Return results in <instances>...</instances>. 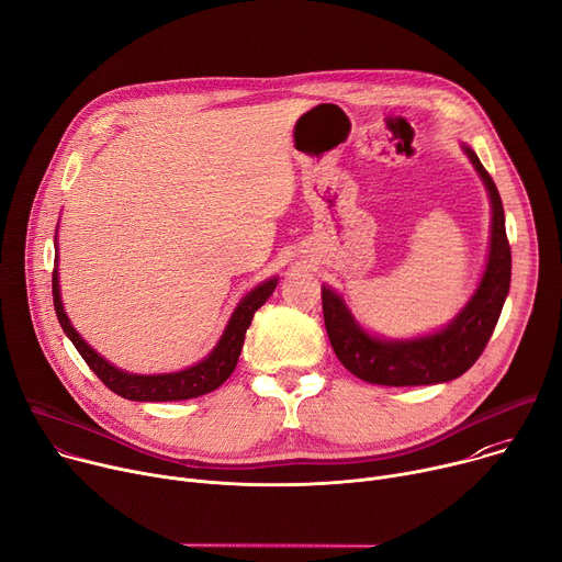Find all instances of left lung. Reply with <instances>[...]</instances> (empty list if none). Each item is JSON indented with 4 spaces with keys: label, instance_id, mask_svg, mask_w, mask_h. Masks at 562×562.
<instances>
[{
    "label": "left lung",
    "instance_id": "left-lung-1",
    "mask_svg": "<svg viewBox=\"0 0 562 562\" xmlns=\"http://www.w3.org/2000/svg\"><path fill=\"white\" fill-rule=\"evenodd\" d=\"M461 148L477 170L491 200V240L480 285L443 328L407 339L373 335L356 319L341 294L322 285L324 324L330 347L339 362L364 382L416 386L454 380L477 362L495 330L510 285V247L506 240L504 206L480 157L465 144Z\"/></svg>",
    "mask_w": 562,
    "mask_h": 562
}]
</instances>
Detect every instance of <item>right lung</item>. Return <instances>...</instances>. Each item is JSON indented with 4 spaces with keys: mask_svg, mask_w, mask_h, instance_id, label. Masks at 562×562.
Instances as JSON below:
<instances>
[{
    "mask_svg": "<svg viewBox=\"0 0 562 562\" xmlns=\"http://www.w3.org/2000/svg\"><path fill=\"white\" fill-rule=\"evenodd\" d=\"M58 234V227H56ZM56 245V268H54V308L58 315V322L65 330V335L71 339L76 351L80 358L88 362V367L101 378V382L112 390L116 396L127 398V401H139V403H161V401H187V398H198L204 396L218 386L232 375L236 369L245 333L251 324L254 313L261 308L268 296L274 292L279 279L272 277L263 283H258L251 288L234 308L221 339L215 341V347L209 351V356L187 369L172 371V373H131L114 367L108 362L101 353H97L88 341L80 337V333L71 326L65 306H63V296H60V281H58V236L54 238Z\"/></svg>",
    "mask_w": 562,
    "mask_h": 562,
    "instance_id": "right-lung-1",
    "label": "right lung"
}]
</instances>
